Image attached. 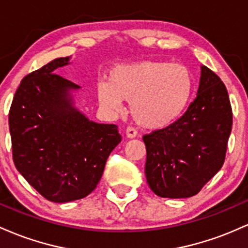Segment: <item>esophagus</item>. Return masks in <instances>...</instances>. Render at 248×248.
Segmentation results:
<instances>
[{
    "label": "esophagus",
    "instance_id": "34e87169",
    "mask_svg": "<svg viewBox=\"0 0 248 248\" xmlns=\"http://www.w3.org/2000/svg\"><path fill=\"white\" fill-rule=\"evenodd\" d=\"M125 135H126L127 138H135L137 137V131H136V129H133L132 126H129L125 130Z\"/></svg>",
    "mask_w": 248,
    "mask_h": 248
}]
</instances>
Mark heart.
I'll return each mask as SVG.
<instances>
[{
    "label": "heart",
    "mask_w": 248,
    "mask_h": 248,
    "mask_svg": "<svg viewBox=\"0 0 248 248\" xmlns=\"http://www.w3.org/2000/svg\"><path fill=\"white\" fill-rule=\"evenodd\" d=\"M193 93V76L183 64L141 61L121 64L109 72V82L97 83L98 101L119 112L130 102L136 123L158 130L176 122L187 108Z\"/></svg>",
    "instance_id": "1"
}]
</instances>
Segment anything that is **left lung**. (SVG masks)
<instances>
[{"label": "left lung", "mask_w": 248, "mask_h": 248, "mask_svg": "<svg viewBox=\"0 0 248 248\" xmlns=\"http://www.w3.org/2000/svg\"><path fill=\"white\" fill-rule=\"evenodd\" d=\"M197 97L180 118L143 137L145 176L163 198H188L221 169L232 130L226 87L207 66H200Z\"/></svg>", "instance_id": "1"}]
</instances>
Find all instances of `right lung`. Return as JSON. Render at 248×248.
<instances>
[{
    "mask_svg": "<svg viewBox=\"0 0 248 248\" xmlns=\"http://www.w3.org/2000/svg\"><path fill=\"white\" fill-rule=\"evenodd\" d=\"M70 56L51 61L27 75L9 111L13 159L41 196L69 202L90 194L108 157L121 143L115 124L90 121L75 107L80 87L55 74Z\"/></svg>",
    "mask_w": 248,
    "mask_h": 248,
    "instance_id": "add662e5",
    "label": "right lung"
}]
</instances>
